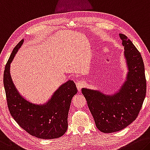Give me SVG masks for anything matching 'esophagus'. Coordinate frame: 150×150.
<instances>
[{
	"label": "esophagus",
	"mask_w": 150,
	"mask_h": 150,
	"mask_svg": "<svg viewBox=\"0 0 150 150\" xmlns=\"http://www.w3.org/2000/svg\"><path fill=\"white\" fill-rule=\"evenodd\" d=\"M83 85H84V83L81 80H78L76 82V86H77V89L79 91H80L81 89L82 88V87L83 86Z\"/></svg>",
	"instance_id": "obj_1"
}]
</instances>
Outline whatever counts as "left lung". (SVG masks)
<instances>
[{
	"instance_id": "1",
	"label": "left lung",
	"mask_w": 150,
	"mask_h": 150,
	"mask_svg": "<svg viewBox=\"0 0 150 150\" xmlns=\"http://www.w3.org/2000/svg\"><path fill=\"white\" fill-rule=\"evenodd\" d=\"M120 37L124 47L128 67L127 80L119 92L110 96L97 90L83 88L96 127L103 133L120 131L135 120L146 94L143 59L133 42L123 34Z\"/></svg>"
}]
</instances>
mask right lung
Wrapping results in <instances>:
<instances>
[{"label":"right lung","instance_id":"1","mask_svg":"<svg viewBox=\"0 0 150 150\" xmlns=\"http://www.w3.org/2000/svg\"><path fill=\"white\" fill-rule=\"evenodd\" d=\"M23 41L21 40L14 48L4 68L3 83L8 110L19 126L33 136L41 139L58 138L67 129L68 113L71 99L77 93V87L73 81H68L42 105L24 99L16 89L10 75V64Z\"/></svg>","mask_w":150,"mask_h":150}]
</instances>
